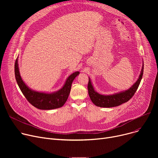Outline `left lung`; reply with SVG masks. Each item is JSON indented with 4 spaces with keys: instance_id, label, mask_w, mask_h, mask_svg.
<instances>
[{
    "instance_id": "1",
    "label": "left lung",
    "mask_w": 158,
    "mask_h": 158,
    "mask_svg": "<svg viewBox=\"0 0 158 158\" xmlns=\"http://www.w3.org/2000/svg\"><path fill=\"white\" fill-rule=\"evenodd\" d=\"M143 73V63L139 77L138 80L135 82L133 85L125 91H122V92H120L112 95H101L97 92L92 85L90 78H89L88 90L91 101H92V102L95 106L101 107H116L121 105L123 103L127 102L128 101H129V99H131L132 97L135 95L136 91L137 90L141 80L142 79Z\"/></svg>"
}]
</instances>
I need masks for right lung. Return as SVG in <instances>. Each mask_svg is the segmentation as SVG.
<instances>
[{
    "label": "right lung",
    "mask_w": 158,
    "mask_h": 158,
    "mask_svg": "<svg viewBox=\"0 0 158 158\" xmlns=\"http://www.w3.org/2000/svg\"><path fill=\"white\" fill-rule=\"evenodd\" d=\"M15 74L16 81L20 90L29 103L38 109L50 110L59 108L64 104L69 96L72 82L79 74V72L77 71L70 75L63 86L57 92L52 93L37 92L27 86L20 76L18 57L15 63Z\"/></svg>",
    "instance_id": "right-lung-1"
}]
</instances>
